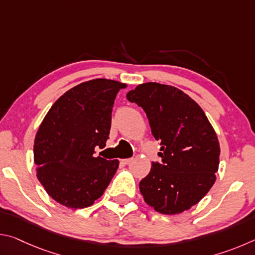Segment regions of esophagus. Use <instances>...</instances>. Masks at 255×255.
I'll use <instances>...</instances> for the list:
<instances>
[{"mask_svg": "<svg viewBox=\"0 0 255 255\" xmlns=\"http://www.w3.org/2000/svg\"><path fill=\"white\" fill-rule=\"evenodd\" d=\"M132 161H133L132 158H125V159H123L124 164H130Z\"/></svg>", "mask_w": 255, "mask_h": 255, "instance_id": "34e87169", "label": "esophagus"}]
</instances>
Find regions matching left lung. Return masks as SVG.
Returning <instances> with one entry per match:
<instances>
[{
	"mask_svg": "<svg viewBox=\"0 0 255 255\" xmlns=\"http://www.w3.org/2000/svg\"><path fill=\"white\" fill-rule=\"evenodd\" d=\"M127 99L147 115L161 148L139 182L144 201L163 215H176L204 198L216 181L221 147L214 127L198 103L174 86L147 82Z\"/></svg>",
	"mask_w": 255,
	"mask_h": 255,
	"instance_id": "8db88e82",
	"label": "left lung"
}]
</instances>
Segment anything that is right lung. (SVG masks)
Segmentation results:
<instances>
[{
    "instance_id": "1",
    "label": "right lung",
    "mask_w": 255,
    "mask_h": 255,
    "mask_svg": "<svg viewBox=\"0 0 255 255\" xmlns=\"http://www.w3.org/2000/svg\"><path fill=\"white\" fill-rule=\"evenodd\" d=\"M127 84L96 79L68 90L38 129L33 145L37 178L58 204L81 209L94 204L118 170V159L94 156L109 138L116 96Z\"/></svg>"
}]
</instances>
